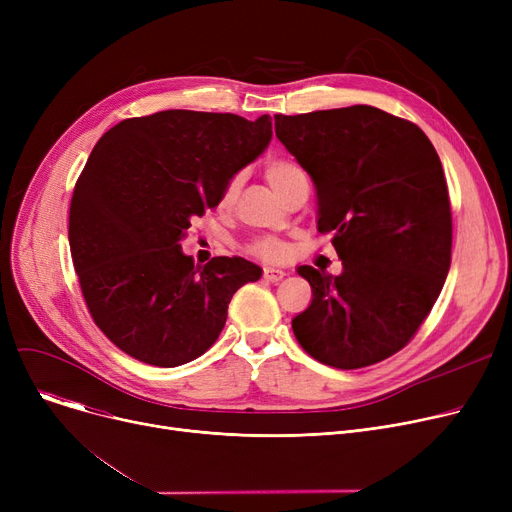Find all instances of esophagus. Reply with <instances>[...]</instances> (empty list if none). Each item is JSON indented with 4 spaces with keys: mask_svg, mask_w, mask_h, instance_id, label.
<instances>
[{
    "mask_svg": "<svg viewBox=\"0 0 512 512\" xmlns=\"http://www.w3.org/2000/svg\"><path fill=\"white\" fill-rule=\"evenodd\" d=\"M284 276H286V272L274 270V267H265V270H263V280H265V282L276 284V282H280Z\"/></svg>",
    "mask_w": 512,
    "mask_h": 512,
    "instance_id": "esophagus-1",
    "label": "esophagus"
}]
</instances>
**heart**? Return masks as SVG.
I'll return each mask as SVG.
<instances>
[{"label": "heart", "instance_id": "1", "mask_svg": "<svg viewBox=\"0 0 512 512\" xmlns=\"http://www.w3.org/2000/svg\"><path fill=\"white\" fill-rule=\"evenodd\" d=\"M263 174H265V180L270 182V186L274 188V191L284 201L294 191H297L299 186L307 184L305 170L297 164V161H292V159H272V161H267ZM236 195H238V178H232L228 182V186H226L222 203L230 205L236 199ZM249 251L255 257L263 259V261H282L288 255V247L284 245L280 238H274V236H263V238L253 240L251 245H249Z\"/></svg>", "mask_w": 512, "mask_h": 512}]
</instances>
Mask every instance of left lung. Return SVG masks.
<instances>
[{"label":"left lung","instance_id":"obj_1","mask_svg":"<svg viewBox=\"0 0 512 512\" xmlns=\"http://www.w3.org/2000/svg\"><path fill=\"white\" fill-rule=\"evenodd\" d=\"M274 120L315 184L317 230L334 234L342 259L340 276L299 267L313 299L292 332L324 365L380 363L409 344L450 270L442 161L417 124L371 105Z\"/></svg>","mask_w":512,"mask_h":512}]
</instances>
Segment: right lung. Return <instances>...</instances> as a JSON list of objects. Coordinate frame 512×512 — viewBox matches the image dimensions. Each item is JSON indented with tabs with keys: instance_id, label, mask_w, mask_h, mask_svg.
I'll return each mask as SVG.
<instances>
[{
	"instance_id": "obj_1",
	"label": "right lung",
	"mask_w": 512,
	"mask_h": 512,
	"mask_svg": "<svg viewBox=\"0 0 512 512\" xmlns=\"http://www.w3.org/2000/svg\"><path fill=\"white\" fill-rule=\"evenodd\" d=\"M272 118L168 110L107 130L78 176L68 240L97 328L155 367L201 357L232 294L261 278L242 257L195 265L180 240L272 141Z\"/></svg>"
}]
</instances>
